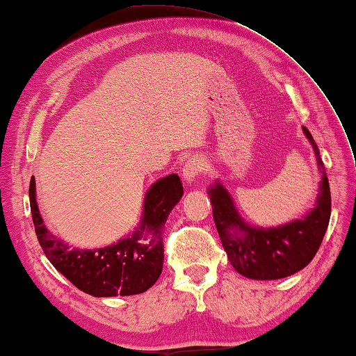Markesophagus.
Segmentation results:
<instances>
[{"label":"esophagus","instance_id":"obj_1","mask_svg":"<svg viewBox=\"0 0 356 356\" xmlns=\"http://www.w3.org/2000/svg\"><path fill=\"white\" fill-rule=\"evenodd\" d=\"M183 177L188 183H194L198 175L203 172V161L200 156H191L183 164Z\"/></svg>","mask_w":356,"mask_h":356}]
</instances>
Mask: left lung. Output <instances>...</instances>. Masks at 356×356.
Segmentation results:
<instances>
[{
  "instance_id": "1",
  "label": "left lung",
  "mask_w": 356,
  "mask_h": 356,
  "mask_svg": "<svg viewBox=\"0 0 356 356\" xmlns=\"http://www.w3.org/2000/svg\"><path fill=\"white\" fill-rule=\"evenodd\" d=\"M303 131L314 148L322 173L316 208L305 219L269 229L248 227L236 213L228 192L220 184L211 189L213 216L220 242L229 263L244 277L278 280L302 270L314 258L325 236L332 214V194L317 143L305 127ZM233 227L241 233L233 232Z\"/></svg>"
}]
</instances>
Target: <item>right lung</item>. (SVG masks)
I'll return each instance as SVG.
<instances>
[{
  "label": "right lung",
  "mask_w": 356,
  "mask_h": 356,
  "mask_svg": "<svg viewBox=\"0 0 356 356\" xmlns=\"http://www.w3.org/2000/svg\"><path fill=\"white\" fill-rule=\"evenodd\" d=\"M183 194L178 175H168L156 181L147 192L140 228L115 245L87 252L68 250L65 244L48 232L37 208L34 177L29 184L31 213L43 253L68 282L93 297L142 294L158 282L164 264L162 233L168 216ZM143 229L154 234L147 245L138 242Z\"/></svg>",
  "instance_id": "right-lung-1"
}]
</instances>
